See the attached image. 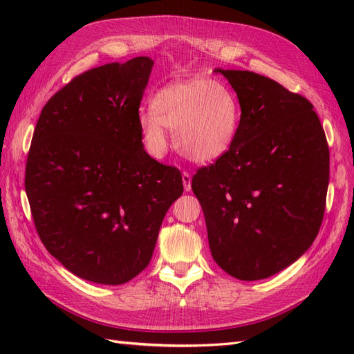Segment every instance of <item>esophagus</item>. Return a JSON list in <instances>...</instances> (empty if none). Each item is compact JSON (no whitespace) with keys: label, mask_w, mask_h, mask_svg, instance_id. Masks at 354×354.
Returning <instances> with one entry per match:
<instances>
[{"label":"esophagus","mask_w":354,"mask_h":354,"mask_svg":"<svg viewBox=\"0 0 354 354\" xmlns=\"http://www.w3.org/2000/svg\"><path fill=\"white\" fill-rule=\"evenodd\" d=\"M183 184H184L185 192L192 190V175H190V173H187V171L183 173Z\"/></svg>","instance_id":"34e87169"}]
</instances>
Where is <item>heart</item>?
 Segmentation results:
<instances>
[{
  "label": "heart",
  "instance_id": "1",
  "mask_svg": "<svg viewBox=\"0 0 354 354\" xmlns=\"http://www.w3.org/2000/svg\"><path fill=\"white\" fill-rule=\"evenodd\" d=\"M242 124V103L230 85L194 76L162 86L152 99V111L141 112L138 126L146 150L165 153L175 131V146L194 162H212L234 146Z\"/></svg>",
  "mask_w": 354,
  "mask_h": 354
}]
</instances>
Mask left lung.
Returning <instances> with one entry per match:
<instances>
[{
    "label": "left lung",
    "instance_id": "obj_1",
    "mask_svg": "<svg viewBox=\"0 0 354 354\" xmlns=\"http://www.w3.org/2000/svg\"><path fill=\"white\" fill-rule=\"evenodd\" d=\"M242 103L234 146L192 179L225 272L263 280L309 250L326 209L328 146L313 104L252 71L216 68Z\"/></svg>",
    "mask_w": 354,
    "mask_h": 354
}]
</instances>
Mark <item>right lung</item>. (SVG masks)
Wrapping results in <instances>:
<instances>
[{
    "instance_id": "add662e5",
    "label": "right lung",
    "mask_w": 354,
    "mask_h": 354,
    "mask_svg": "<svg viewBox=\"0 0 354 354\" xmlns=\"http://www.w3.org/2000/svg\"><path fill=\"white\" fill-rule=\"evenodd\" d=\"M153 61L89 70L45 104L27 156L26 193L44 246L84 280L123 284L145 269L181 171L149 156L138 126Z\"/></svg>"
}]
</instances>
